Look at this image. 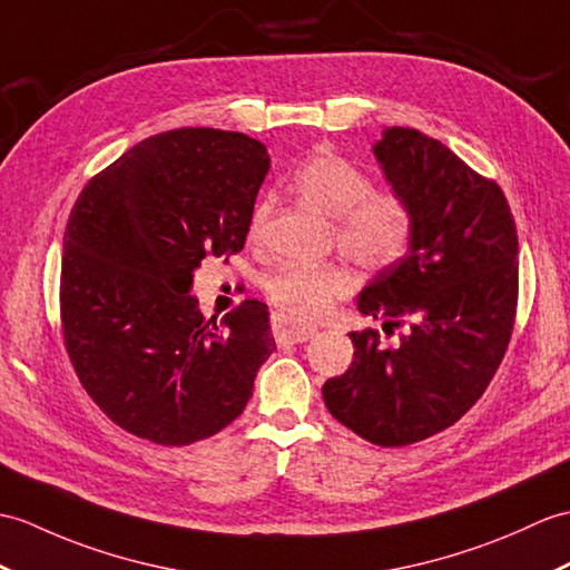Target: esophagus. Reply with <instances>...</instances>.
<instances>
[{
  "label": "esophagus",
  "mask_w": 570,
  "mask_h": 570,
  "mask_svg": "<svg viewBox=\"0 0 570 570\" xmlns=\"http://www.w3.org/2000/svg\"><path fill=\"white\" fill-rule=\"evenodd\" d=\"M272 333L274 340L279 342V345H286V342H306L308 337L315 335V327L313 325H301L296 321H291L286 315H274L272 317Z\"/></svg>",
  "instance_id": "esophagus-1"
}]
</instances>
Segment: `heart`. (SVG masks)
Segmentation results:
<instances>
[{"label": "heart", "mask_w": 570, "mask_h": 570, "mask_svg": "<svg viewBox=\"0 0 570 570\" xmlns=\"http://www.w3.org/2000/svg\"><path fill=\"white\" fill-rule=\"evenodd\" d=\"M291 189L321 214L335 218V237L364 269L383 272L399 264L413 245L415 214L407 198L393 189H374L364 169L335 153H315L291 171ZM269 218V202L249 214L247 237L257 243ZM354 279L337 262L284 264L264 279V294L284 315L308 321L347 296Z\"/></svg>", "instance_id": "b5f03b06"}]
</instances>
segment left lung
Segmentation results:
<instances>
[{
    "instance_id": "8db88e82",
    "label": "left lung",
    "mask_w": 570,
    "mask_h": 570,
    "mask_svg": "<svg viewBox=\"0 0 570 570\" xmlns=\"http://www.w3.org/2000/svg\"><path fill=\"white\" fill-rule=\"evenodd\" d=\"M393 191L415 214L410 253L360 296L366 327L350 333L354 360L325 381V405L379 446H405L452 428L481 399L510 345L518 313V228L495 179L415 128L374 145Z\"/></svg>"
}]
</instances>
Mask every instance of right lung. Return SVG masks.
<instances>
[{
  "instance_id": "right-lung-1",
  "label": "right lung",
  "mask_w": 570,
  "mask_h": 570,
  "mask_svg": "<svg viewBox=\"0 0 570 570\" xmlns=\"http://www.w3.org/2000/svg\"><path fill=\"white\" fill-rule=\"evenodd\" d=\"M267 148L218 128L134 145L87 181L62 240L60 327L75 374L118 428L163 446L208 440L253 399L274 352L269 311L206 317L189 296L206 257L245 247Z\"/></svg>"
}]
</instances>
